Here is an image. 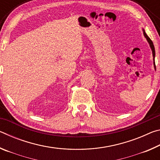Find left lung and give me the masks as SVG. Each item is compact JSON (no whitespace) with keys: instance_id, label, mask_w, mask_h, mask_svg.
I'll list each match as a JSON object with an SVG mask.
<instances>
[{"instance_id":"left-lung-1","label":"left lung","mask_w":160,"mask_h":160,"mask_svg":"<svg viewBox=\"0 0 160 160\" xmlns=\"http://www.w3.org/2000/svg\"><path fill=\"white\" fill-rule=\"evenodd\" d=\"M143 33H144V35H145V38L146 39H147V40H148V42H149V44H150V47H151V48H152V55H153V59H154V61H155V47H154V45H153V43H152V40L150 39V38H149V37L147 35V34L145 33V32L144 31L143 32ZM154 65H155V69H156V66H155V62H154Z\"/></svg>"}]
</instances>
